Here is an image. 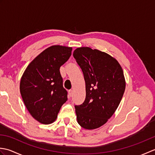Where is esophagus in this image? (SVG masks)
<instances>
[{
    "label": "esophagus",
    "instance_id": "esophagus-1",
    "mask_svg": "<svg viewBox=\"0 0 155 155\" xmlns=\"http://www.w3.org/2000/svg\"><path fill=\"white\" fill-rule=\"evenodd\" d=\"M72 94H73V92H72V90L69 91H68V96H69V97H72Z\"/></svg>",
    "mask_w": 155,
    "mask_h": 155
}]
</instances>
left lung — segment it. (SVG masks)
<instances>
[{
  "mask_svg": "<svg viewBox=\"0 0 155 155\" xmlns=\"http://www.w3.org/2000/svg\"><path fill=\"white\" fill-rule=\"evenodd\" d=\"M73 57L83 72L86 87L84 103L76 106L78 123L93 130L113 116L126 87L123 68L114 57L89 47L75 49Z\"/></svg>",
  "mask_w": 155,
  "mask_h": 155,
  "instance_id": "left-lung-1",
  "label": "left lung"
}]
</instances>
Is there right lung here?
<instances>
[{"instance_id": "add662e5", "label": "right lung", "mask_w": 155, "mask_h": 155, "mask_svg": "<svg viewBox=\"0 0 155 155\" xmlns=\"http://www.w3.org/2000/svg\"><path fill=\"white\" fill-rule=\"evenodd\" d=\"M72 50L65 46H51L31 62L22 76V100L31 116L42 124L53 123L68 99L60 67L70 58Z\"/></svg>"}]
</instances>
